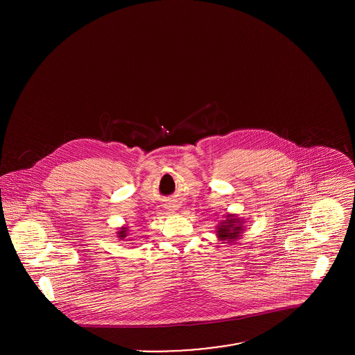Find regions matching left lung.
Segmentation results:
<instances>
[{"instance_id": "8db88e82", "label": "left lung", "mask_w": 355, "mask_h": 355, "mask_svg": "<svg viewBox=\"0 0 355 355\" xmlns=\"http://www.w3.org/2000/svg\"><path fill=\"white\" fill-rule=\"evenodd\" d=\"M240 225L238 226L237 224ZM242 231V225L241 221L238 218H235L234 214H228L225 223H221V225L217 230V235L218 238H221L223 241H228V242H234L238 239L239 234Z\"/></svg>"}]
</instances>
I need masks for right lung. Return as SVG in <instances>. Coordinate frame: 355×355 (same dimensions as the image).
Segmentation results:
<instances>
[{"instance_id":"right-lung-1","label":"right lung","mask_w":355,"mask_h":355,"mask_svg":"<svg viewBox=\"0 0 355 355\" xmlns=\"http://www.w3.org/2000/svg\"><path fill=\"white\" fill-rule=\"evenodd\" d=\"M125 234H127V230H125V228H121V231L119 232V238H120V239H124V238L127 236Z\"/></svg>"}]
</instances>
